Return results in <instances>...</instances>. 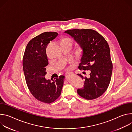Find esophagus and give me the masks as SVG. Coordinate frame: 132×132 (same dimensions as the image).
I'll use <instances>...</instances> for the list:
<instances>
[{
    "mask_svg": "<svg viewBox=\"0 0 132 132\" xmlns=\"http://www.w3.org/2000/svg\"><path fill=\"white\" fill-rule=\"evenodd\" d=\"M71 75V73H70V72H69V73H67V75H66V76H67V77H69V76H70Z\"/></svg>",
    "mask_w": 132,
    "mask_h": 132,
    "instance_id": "34e87169",
    "label": "esophagus"
}]
</instances>
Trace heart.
Returning <instances> with one entry per match:
<instances>
[{"mask_svg": "<svg viewBox=\"0 0 132 132\" xmlns=\"http://www.w3.org/2000/svg\"><path fill=\"white\" fill-rule=\"evenodd\" d=\"M70 42V43H71L72 44V43H73L72 40L71 38H64V39L61 41V42Z\"/></svg>", "mask_w": 132, "mask_h": 132, "instance_id": "obj_1", "label": "heart"}]
</instances>
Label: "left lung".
<instances>
[{"label":"left lung","mask_w":132,"mask_h":132,"mask_svg":"<svg viewBox=\"0 0 132 132\" xmlns=\"http://www.w3.org/2000/svg\"><path fill=\"white\" fill-rule=\"evenodd\" d=\"M65 33L71 36L82 50L79 69L91 71L90 77L84 78V86L78 93L86 100L96 98L107 90L110 83L113 65L107 41L92 29H72Z\"/></svg>","instance_id":"left-lung-1"}]
</instances>
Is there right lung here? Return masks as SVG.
<instances>
[{"instance_id": "right-lung-1", "label": "right lung", "mask_w": 132, "mask_h": 132, "mask_svg": "<svg viewBox=\"0 0 132 132\" xmlns=\"http://www.w3.org/2000/svg\"><path fill=\"white\" fill-rule=\"evenodd\" d=\"M58 35L55 32H43L31 40L26 47L23 59V70L28 89L38 101L51 103L60 96L64 83V76L54 80L45 76L49 63L46 48Z\"/></svg>"}]
</instances>
